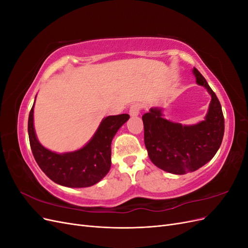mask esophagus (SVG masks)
<instances>
[{"label":"esophagus","mask_w":248,"mask_h":248,"mask_svg":"<svg viewBox=\"0 0 248 248\" xmlns=\"http://www.w3.org/2000/svg\"><path fill=\"white\" fill-rule=\"evenodd\" d=\"M140 106L138 103H134L132 106L129 108V115L131 117H137L140 115Z\"/></svg>","instance_id":"esophagus-1"}]
</instances>
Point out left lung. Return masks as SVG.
<instances>
[{"label":"left lung","mask_w":248,"mask_h":248,"mask_svg":"<svg viewBox=\"0 0 248 248\" xmlns=\"http://www.w3.org/2000/svg\"><path fill=\"white\" fill-rule=\"evenodd\" d=\"M192 73L197 84L211 95L205 120L182 125L167 120L160 108H151L141 117L150 159L157 168L175 175H184L205 166L218 151L224 133V118L218 98L197 68L192 69Z\"/></svg>","instance_id":"1"}]
</instances>
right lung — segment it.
I'll list each match as a JSON object with an SVG mask.
<instances>
[{"instance_id": "add662e5", "label": "right lung", "mask_w": 248, "mask_h": 248, "mask_svg": "<svg viewBox=\"0 0 248 248\" xmlns=\"http://www.w3.org/2000/svg\"><path fill=\"white\" fill-rule=\"evenodd\" d=\"M34 104L28 121L29 140L34 158L44 174L55 183L71 188L90 187L106 177L111 164V140L129 115L103 118L92 139L84 147L72 152L57 153L43 147L37 139Z\"/></svg>"}]
</instances>
